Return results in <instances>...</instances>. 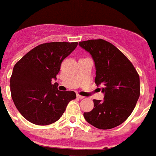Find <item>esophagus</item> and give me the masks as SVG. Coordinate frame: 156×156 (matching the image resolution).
<instances>
[{"label": "esophagus", "instance_id": "34e87169", "mask_svg": "<svg viewBox=\"0 0 156 156\" xmlns=\"http://www.w3.org/2000/svg\"><path fill=\"white\" fill-rule=\"evenodd\" d=\"M76 97H77V98H79V99H83V98H84V96H80V95H79V94H77Z\"/></svg>", "mask_w": 156, "mask_h": 156}]
</instances>
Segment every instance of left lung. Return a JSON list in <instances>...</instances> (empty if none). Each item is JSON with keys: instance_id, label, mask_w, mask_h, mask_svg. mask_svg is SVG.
<instances>
[{"instance_id": "8db88e82", "label": "left lung", "mask_w": 156, "mask_h": 156, "mask_svg": "<svg viewBox=\"0 0 156 156\" xmlns=\"http://www.w3.org/2000/svg\"><path fill=\"white\" fill-rule=\"evenodd\" d=\"M96 67L95 83L102 86L104 100H93L94 108L83 113L87 123L99 129L120 125L133 112L140 94V76L133 64L112 44L102 39L79 42Z\"/></svg>"}]
</instances>
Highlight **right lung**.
<instances>
[{"mask_svg":"<svg viewBox=\"0 0 156 156\" xmlns=\"http://www.w3.org/2000/svg\"><path fill=\"white\" fill-rule=\"evenodd\" d=\"M77 42H51L29 51L13 68L10 78L12 99L20 113L37 125H48L62 116L73 91L57 89L56 80L63 60L76 48Z\"/></svg>","mask_w":156,"mask_h":156,"instance_id":"right-lung-1","label":"right lung"}]
</instances>
